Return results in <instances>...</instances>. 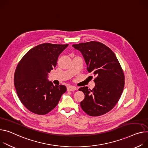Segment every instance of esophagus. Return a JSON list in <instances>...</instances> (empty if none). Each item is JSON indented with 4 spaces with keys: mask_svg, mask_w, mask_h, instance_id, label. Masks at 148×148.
<instances>
[{
    "mask_svg": "<svg viewBox=\"0 0 148 148\" xmlns=\"http://www.w3.org/2000/svg\"><path fill=\"white\" fill-rule=\"evenodd\" d=\"M67 89L68 91H72V90H75L77 89V88L74 86H68Z\"/></svg>",
    "mask_w": 148,
    "mask_h": 148,
    "instance_id": "esophagus-1",
    "label": "esophagus"
}]
</instances>
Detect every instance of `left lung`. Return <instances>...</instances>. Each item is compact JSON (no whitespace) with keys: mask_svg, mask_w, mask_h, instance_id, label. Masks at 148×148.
Here are the masks:
<instances>
[{"mask_svg":"<svg viewBox=\"0 0 148 148\" xmlns=\"http://www.w3.org/2000/svg\"><path fill=\"white\" fill-rule=\"evenodd\" d=\"M72 47L81 51L88 71L95 76L92 90L87 86L79 89L85 94L81 107L90 116L103 115L114 108L122 94L124 75L120 64L114 52L100 42H82Z\"/></svg>","mask_w":148,"mask_h":148,"instance_id":"obj_1","label":"left lung"}]
</instances>
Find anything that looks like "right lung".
<instances>
[{
    "mask_svg": "<svg viewBox=\"0 0 148 148\" xmlns=\"http://www.w3.org/2000/svg\"><path fill=\"white\" fill-rule=\"evenodd\" d=\"M69 44L44 43L29 50L19 62L14 85L21 103L38 115L49 113L58 104L64 85L54 86L47 77L56 66L58 57Z\"/></svg>",
    "mask_w": 148,
    "mask_h": 148,
    "instance_id": "add662e5",
    "label": "right lung"
}]
</instances>
